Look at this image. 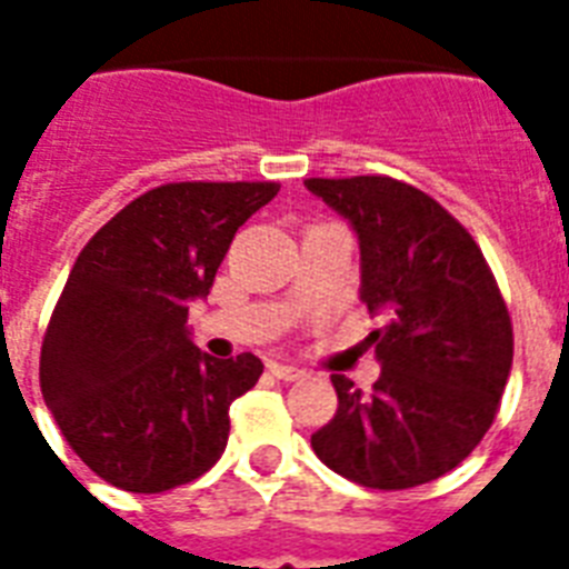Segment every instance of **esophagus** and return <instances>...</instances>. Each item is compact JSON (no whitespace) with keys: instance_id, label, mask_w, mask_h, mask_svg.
Instances as JSON below:
<instances>
[{"instance_id":"esophagus-1","label":"esophagus","mask_w":569,"mask_h":569,"mask_svg":"<svg viewBox=\"0 0 569 569\" xmlns=\"http://www.w3.org/2000/svg\"><path fill=\"white\" fill-rule=\"evenodd\" d=\"M268 372L274 375L277 380H298V378H303L301 369H295V366H286V363H271V366H268Z\"/></svg>"}]
</instances>
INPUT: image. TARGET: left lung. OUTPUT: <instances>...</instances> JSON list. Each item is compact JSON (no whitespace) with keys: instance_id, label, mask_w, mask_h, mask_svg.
I'll return each instance as SVG.
<instances>
[{"instance_id":"left-lung-1","label":"left lung","mask_w":569,"mask_h":569,"mask_svg":"<svg viewBox=\"0 0 569 569\" xmlns=\"http://www.w3.org/2000/svg\"><path fill=\"white\" fill-rule=\"evenodd\" d=\"M360 239V298L380 378L366 396L330 375L339 407L312 433L325 467L372 490L446 476L490 431L513 360V325L493 271L463 223L392 177H310Z\"/></svg>"}]
</instances>
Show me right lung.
<instances>
[{"mask_svg": "<svg viewBox=\"0 0 569 569\" xmlns=\"http://www.w3.org/2000/svg\"><path fill=\"white\" fill-rule=\"evenodd\" d=\"M277 182H164L102 223L76 257L40 346V392L91 472L164 493L214 467L230 405L262 360H214L189 339L230 241Z\"/></svg>", "mask_w": 569, "mask_h": 569, "instance_id": "obj_1", "label": "right lung"}]
</instances>
